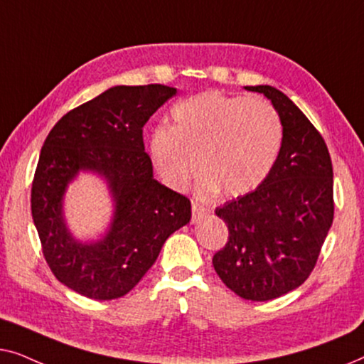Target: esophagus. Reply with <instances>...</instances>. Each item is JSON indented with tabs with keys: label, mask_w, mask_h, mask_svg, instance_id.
<instances>
[{
	"label": "esophagus",
	"mask_w": 364,
	"mask_h": 364,
	"mask_svg": "<svg viewBox=\"0 0 364 364\" xmlns=\"http://www.w3.org/2000/svg\"><path fill=\"white\" fill-rule=\"evenodd\" d=\"M208 213H210V208L202 205L200 202L192 200V222H198L200 218L208 215Z\"/></svg>",
	"instance_id": "obj_1"
}]
</instances>
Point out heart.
I'll return each instance as SVG.
<instances>
[{
  "mask_svg": "<svg viewBox=\"0 0 364 364\" xmlns=\"http://www.w3.org/2000/svg\"><path fill=\"white\" fill-rule=\"evenodd\" d=\"M172 127L159 126L149 152L159 176L182 191L197 168V192L245 196L270 176L285 142V124L265 99L207 91L172 107Z\"/></svg>",
  "mask_w": 364,
  "mask_h": 364,
  "instance_id": "heart-1",
  "label": "heart"
}]
</instances>
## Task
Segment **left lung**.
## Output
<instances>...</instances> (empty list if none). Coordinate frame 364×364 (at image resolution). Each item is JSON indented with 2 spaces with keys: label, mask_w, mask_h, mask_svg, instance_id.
I'll return each mask as SVG.
<instances>
[{
  "label": "left lung",
  "mask_w": 364,
  "mask_h": 364,
  "mask_svg": "<svg viewBox=\"0 0 364 364\" xmlns=\"http://www.w3.org/2000/svg\"><path fill=\"white\" fill-rule=\"evenodd\" d=\"M262 92L285 124V142L267 181L255 191L215 208L228 240L213 268L238 296L268 301L295 290L310 277L335 213L333 166L321 134L285 94Z\"/></svg>",
  "instance_id": "left-lung-1"
}]
</instances>
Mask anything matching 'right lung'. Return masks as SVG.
Masks as SVG:
<instances>
[{
    "instance_id": "right-lung-1",
    "label": "right lung",
    "mask_w": 364,
    "mask_h": 364,
    "mask_svg": "<svg viewBox=\"0 0 364 364\" xmlns=\"http://www.w3.org/2000/svg\"><path fill=\"white\" fill-rule=\"evenodd\" d=\"M177 89L116 86L69 111L43 144L31 187V213L43 255L59 282L92 300L121 298L141 282L168 237L191 222V200L159 183L142 129ZM79 170L108 181L114 218L102 241L73 239L62 197Z\"/></svg>"
}]
</instances>
